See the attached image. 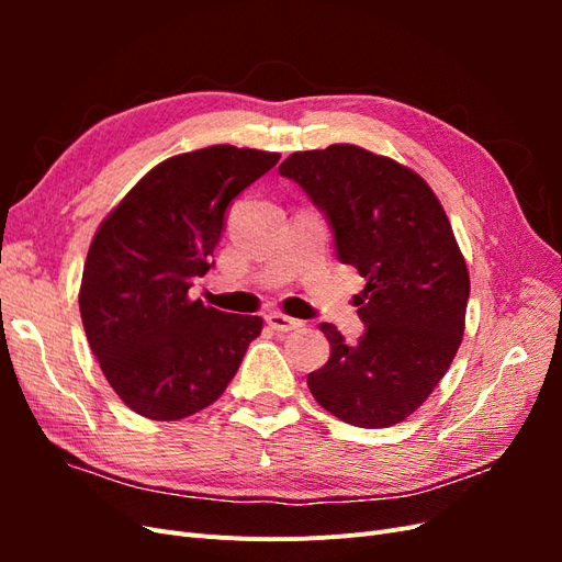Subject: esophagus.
<instances>
[{"instance_id":"34e87169","label":"esophagus","mask_w":562,"mask_h":562,"mask_svg":"<svg viewBox=\"0 0 562 562\" xmlns=\"http://www.w3.org/2000/svg\"><path fill=\"white\" fill-rule=\"evenodd\" d=\"M267 323H269V326L274 328L277 333H288V330H295V328L302 326V321L285 316V314H281V312H269V314H267Z\"/></svg>"}]
</instances>
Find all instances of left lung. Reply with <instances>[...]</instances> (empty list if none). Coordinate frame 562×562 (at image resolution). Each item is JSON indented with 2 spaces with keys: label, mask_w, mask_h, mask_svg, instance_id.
<instances>
[{
  "label": "left lung",
  "mask_w": 562,
  "mask_h": 562,
  "mask_svg": "<svg viewBox=\"0 0 562 562\" xmlns=\"http://www.w3.org/2000/svg\"><path fill=\"white\" fill-rule=\"evenodd\" d=\"M279 173L326 213L339 262L366 279V333L347 345L333 323L328 363L307 384L353 427H394L429 398L462 345L469 269L440 201L411 168L356 145L295 151Z\"/></svg>",
  "instance_id": "left-lung-1"
}]
</instances>
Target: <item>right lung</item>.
Returning <instances> with one entry per match:
<instances>
[{"label": "right lung", "mask_w": 562, "mask_h": 562, "mask_svg": "<svg viewBox=\"0 0 562 562\" xmlns=\"http://www.w3.org/2000/svg\"><path fill=\"white\" fill-rule=\"evenodd\" d=\"M281 155L211 145L140 178L100 223L83 265L79 312L91 351L133 413L173 422L215 403L260 316L190 300L225 229V211Z\"/></svg>", "instance_id": "right-lung-1"}]
</instances>
